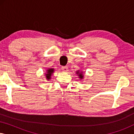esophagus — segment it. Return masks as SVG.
I'll return each instance as SVG.
<instances>
[{
    "instance_id": "1",
    "label": "esophagus",
    "mask_w": 134,
    "mask_h": 134,
    "mask_svg": "<svg viewBox=\"0 0 134 134\" xmlns=\"http://www.w3.org/2000/svg\"><path fill=\"white\" fill-rule=\"evenodd\" d=\"M62 69L63 72H67L68 71V66H62Z\"/></svg>"
}]
</instances>
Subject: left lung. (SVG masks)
Segmentation results:
<instances>
[{
	"label": "left lung",
	"instance_id": "obj_1",
	"mask_svg": "<svg viewBox=\"0 0 134 134\" xmlns=\"http://www.w3.org/2000/svg\"><path fill=\"white\" fill-rule=\"evenodd\" d=\"M76 74L78 75L79 77L80 80H82L84 78V74H83V71H80L79 70H77L76 71Z\"/></svg>",
	"mask_w": 134,
	"mask_h": 134
}]
</instances>
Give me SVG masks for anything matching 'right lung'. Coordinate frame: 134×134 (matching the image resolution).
<instances>
[{
	"label": "right lung",
	"instance_id": "obj_1",
	"mask_svg": "<svg viewBox=\"0 0 134 134\" xmlns=\"http://www.w3.org/2000/svg\"><path fill=\"white\" fill-rule=\"evenodd\" d=\"M45 73V77L46 79L47 80H49L51 79V76L53 73L54 72V68H48L46 69V71Z\"/></svg>",
	"mask_w": 134,
	"mask_h": 134
}]
</instances>
